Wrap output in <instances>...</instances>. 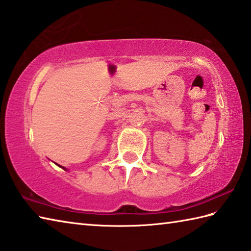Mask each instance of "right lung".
I'll return each mask as SVG.
<instances>
[{
  "label": "right lung",
  "instance_id": "right-lung-1",
  "mask_svg": "<svg viewBox=\"0 0 251 251\" xmlns=\"http://www.w3.org/2000/svg\"><path fill=\"white\" fill-rule=\"evenodd\" d=\"M57 166H59L60 168H62V169H65V170H67V172H68V169H67L66 167H63V166H60V165H58V164H57Z\"/></svg>",
  "mask_w": 251,
  "mask_h": 251
}]
</instances>
